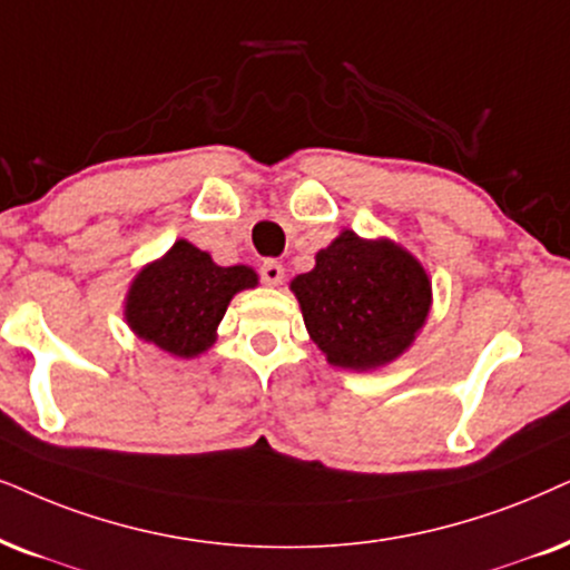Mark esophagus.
<instances>
[{
    "mask_svg": "<svg viewBox=\"0 0 570 570\" xmlns=\"http://www.w3.org/2000/svg\"><path fill=\"white\" fill-rule=\"evenodd\" d=\"M261 276L268 286H278L281 281H284V265H281L278 261H265L261 265Z\"/></svg>",
    "mask_w": 570,
    "mask_h": 570,
    "instance_id": "obj_1",
    "label": "esophagus"
}]
</instances>
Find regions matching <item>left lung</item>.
<instances>
[{"instance_id": "left-lung-1", "label": "left lung", "mask_w": 570, "mask_h": 570, "mask_svg": "<svg viewBox=\"0 0 570 570\" xmlns=\"http://www.w3.org/2000/svg\"><path fill=\"white\" fill-rule=\"evenodd\" d=\"M307 334L336 368L373 371L397 360L429 318L423 265L389 239L342 232L292 281Z\"/></svg>"}]
</instances>
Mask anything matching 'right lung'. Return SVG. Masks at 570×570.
Segmentation results:
<instances>
[{"label":"right lung","mask_w":570,"mask_h":570,"mask_svg":"<svg viewBox=\"0 0 570 570\" xmlns=\"http://www.w3.org/2000/svg\"><path fill=\"white\" fill-rule=\"evenodd\" d=\"M247 265L220 268L207 252L178 239L160 261L136 273L126 321L144 342L176 357H197L215 344V331L236 292L255 289Z\"/></svg>","instance_id":"add662e5"}]
</instances>
